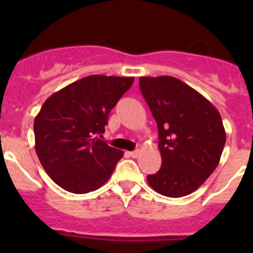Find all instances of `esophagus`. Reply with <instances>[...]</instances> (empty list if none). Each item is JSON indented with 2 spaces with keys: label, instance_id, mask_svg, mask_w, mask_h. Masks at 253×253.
<instances>
[{
  "label": "esophagus",
  "instance_id": "1",
  "mask_svg": "<svg viewBox=\"0 0 253 253\" xmlns=\"http://www.w3.org/2000/svg\"><path fill=\"white\" fill-rule=\"evenodd\" d=\"M139 150L137 149V150H133V152H129V157L131 158H133V159H136V158H138V155H139Z\"/></svg>",
  "mask_w": 253,
  "mask_h": 253
}]
</instances>
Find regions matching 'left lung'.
<instances>
[{"instance_id": "obj_1", "label": "left lung", "mask_w": 253, "mask_h": 253, "mask_svg": "<svg viewBox=\"0 0 253 253\" xmlns=\"http://www.w3.org/2000/svg\"><path fill=\"white\" fill-rule=\"evenodd\" d=\"M139 88L157 121L162 154V168L147 176L148 183L167 197L195 192L218 167L225 145L220 114L175 77H141Z\"/></svg>"}]
</instances>
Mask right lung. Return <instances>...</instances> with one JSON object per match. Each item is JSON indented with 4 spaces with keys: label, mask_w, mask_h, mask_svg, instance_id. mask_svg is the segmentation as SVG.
<instances>
[{
    "label": "right lung",
    "mask_w": 253,
    "mask_h": 253,
    "mask_svg": "<svg viewBox=\"0 0 253 253\" xmlns=\"http://www.w3.org/2000/svg\"><path fill=\"white\" fill-rule=\"evenodd\" d=\"M133 77L93 75L48 96L34 120L35 150L47 175L63 190L88 193L110 178L122 150L99 139Z\"/></svg>",
    "instance_id": "add662e5"
}]
</instances>
